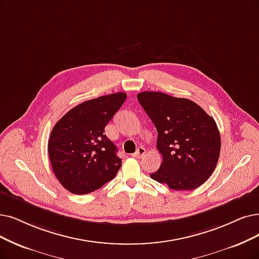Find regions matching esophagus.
Instances as JSON below:
<instances>
[{
  "mask_svg": "<svg viewBox=\"0 0 259 259\" xmlns=\"http://www.w3.org/2000/svg\"><path fill=\"white\" fill-rule=\"evenodd\" d=\"M146 149L144 148H142V147H140V148H138V150H137V152L133 155V156H135V157H137V158H140V157H142L144 154H146Z\"/></svg>",
  "mask_w": 259,
  "mask_h": 259,
  "instance_id": "1",
  "label": "esophagus"
}]
</instances>
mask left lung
<instances>
[{"label": "left lung", "instance_id": "8db88e82", "mask_svg": "<svg viewBox=\"0 0 259 259\" xmlns=\"http://www.w3.org/2000/svg\"><path fill=\"white\" fill-rule=\"evenodd\" d=\"M140 105L157 130L159 169L150 177L173 190L200 187L213 173L221 149L215 121L188 99L157 91L137 95Z\"/></svg>", "mask_w": 259, "mask_h": 259}]
</instances>
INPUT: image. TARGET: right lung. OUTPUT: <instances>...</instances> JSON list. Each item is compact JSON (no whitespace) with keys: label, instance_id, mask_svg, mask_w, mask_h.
I'll return each mask as SVG.
<instances>
[{"label":"right lung","instance_id":"obj_1","mask_svg":"<svg viewBox=\"0 0 259 259\" xmlns=\"http://www.w3.org/2000/svg\"><path fill=\"white\" fill-rule=\"evenodd\" d=\"M126 97L117 92L82 102L52 130L48 142L51 165L68 191L90 193L116 177L122 159L104 133Z\"/></svg>","mask_w":259,"mask_h":259}]
</instances>
